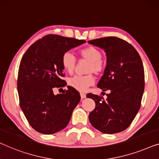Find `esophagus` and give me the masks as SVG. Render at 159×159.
<instances>
[{"label": "esophagus", "mask_w": 159, "mask_h": 159, "mask_svg": "<svg viewBox=\"0 0 159 159\" xmlns=\"http://www.w3.org/2000/svg\"><path fill=\"white\" fill-rule=\"evenodd\" d=\"M80 96H81L82 100H83V99L86 98V95H85V94L83 93H80Z\"/></svg>", "instance_id": "esophagus-1"}]
</instances>
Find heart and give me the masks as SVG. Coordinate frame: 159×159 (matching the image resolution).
<instances>
[{"mask_svg": "<svg viewBox=\"0 0 159 159\" xmlns=\"http://www.w3.org/2000/svg\"><path fill=\"white\" fill-rule=\"evenodd\" d=\"M80 54L82 59L89 61L87 69V73L100 75L105 70V64L102 60V52L93 46H89L81 49ZM61 65L66 72L72 74L76 66V59L71 52H64L61 57ZM95 82V77L92 74L84 76H75L68 80V84L78 91L84 92Z\"/></svg>", "mask_w": 159, "mask_h": 159, "instance_id": "obj_1", "label": "heart"}]
</instances>
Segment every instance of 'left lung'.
<instances>
[{
    "label": "left lung",
    "instance_id": "1",
    "mask_svg": "<svg viewBox=\"0 0 159 159\" xmlns=\"http://www.w3.org/2000/svg\"><path fill=\"white\" fill-rule=\"evenodd\" d=\"M88 43L105 50L106 66L98 87L110 91L106 100L87 94V98L95 102V109L89 115V122L103 133H120L129 127L141 107L145 86L141 57L129 43L115 36Z\"/></svg>",
    "mask_w": 159,
    "mask_h": 159
}]
</instances>
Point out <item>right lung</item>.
Returning <instances> with one entry per match:
<instances>
[{"label": "right lung", "mask_w": 159, "mask_h": 159, "mask_svg": "<svg viewBox=\"0 0 159 159\" xmlns=\"http://www.w3.org/2000/svg\"><path fill=\"white\" fill-rule=\"evenodd\" d=\"M86 42L59 35H47L25 52L18 75L20 107L34 130L54 134L68 125L80 101L79 92L71 86L54 95V88L65 87L61 57L64 52Z\"/></svg>", "instance_id": "1"}]
</instances>
